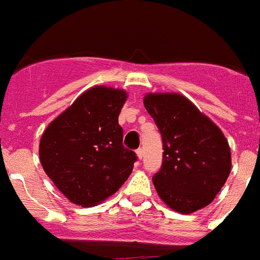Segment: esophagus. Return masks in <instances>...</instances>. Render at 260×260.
<instances>
[{"mask_svg":"<svg viewBox=\"0 0 260 260\" xmlns=\"http://www.w3.org/2000/svg\"><path fill=\"white\" fill-rule=\"evenodd\" d=\"M136 154H137V158H139V160H143V157H144V150L141 149V148H139V149L136 150Z\"/></svg>","mask_w":260,"mask_h":260,"instance_id":"1","label":"esophagus"}]
</instances>
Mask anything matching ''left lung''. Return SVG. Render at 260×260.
<instances>
[{
  "instance_id": "1",
  "label": "left lung",
  "mask_w": 260,
  "mask_h": 260,
  "mask_svg": "<svg viewBox=\"0 0 260 260\" xmlns=\"http://www.w3.org/2000/svg\"><path fill=\"white\" fill-rule=\"evenodd\" d=\"M144 106L162 137V167L153 176L158 197L181 214L208 206L231 171L222 131L180 93H147Z\"/></svg>"
}]
</instances>
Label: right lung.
Masks as SVG:
<instances>
[{
  "label": "right lung",
  "mask_w": 260,
  "mask_h": 260,
  "mask_svg": "<svg viewBox=\"0 0 260 260\" xmlns=\"http://www.w3.org/2000/svg\"><path fill=\"white\" fill-rule=\"evenodd\" d=\"M124 89L95 86L52 120L39 143L43 171L83 208L103 202L129 177L136 153L123 147L119 115Z\"/></svg>",
  "instance_id": "1"
}]
</instances>
